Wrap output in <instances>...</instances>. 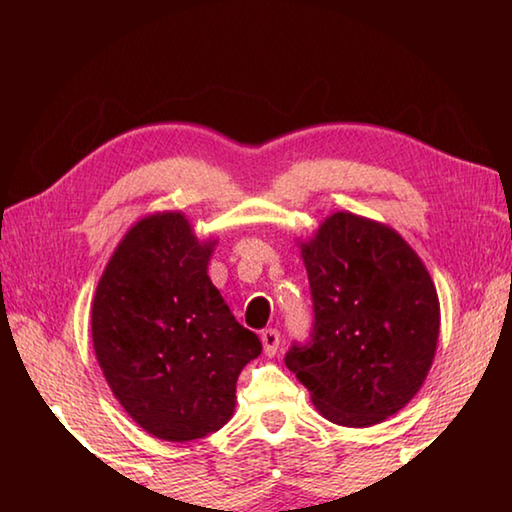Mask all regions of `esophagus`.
I'll return each mask as SVG.
<instances>
[{"mask_svg": "<svg viewBox=\"0 0 512 512\" xmlns=\"http://www.w3.org/2000/svg\"><path fill=\"white\" fill-rule=\"evenodd\" d=\"M262 343H264V352L268 354V357H273L277 348H280V332H277V329H273V327L264 329Z\"/></svg>", "mask_w": 512, "mask_h": 512, "instance_id": "obj_1", "label": "esophagus"}]
</instances>
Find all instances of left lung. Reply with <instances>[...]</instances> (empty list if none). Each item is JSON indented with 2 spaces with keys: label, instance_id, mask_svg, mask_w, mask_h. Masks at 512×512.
<instances>
[{
  "label": "left lung",
  "instance_id": "8db88e82",
  "mask_svg": "<svg viewBox=\"0 0 512 512\" xmlns=\"http://www.w3.org/2000/svg\"><path fill=\"white\" fill-rule=\"evenodd\" d=\"M314 323L284 363L343 427H370L420 391L438 343L427 268L395 230L336 212L302 246Z\"/></svg>",
  "mask_w": 512,
  "mask_h": 512
}]
</instances>
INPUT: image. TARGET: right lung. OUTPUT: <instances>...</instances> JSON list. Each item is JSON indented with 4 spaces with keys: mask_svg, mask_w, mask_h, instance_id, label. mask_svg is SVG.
<instances>
[{
    "mask_svg": "<svg viewBox=\"0 0 512 512\" xmlns=\"http://www.w3.org/2000/svg\"><path fill=\"white\" fill-rule=\"evenodd\" d=\"M214 244H198L183 214L146 216L103 271L92 343L112 393L151 436L187 443L235 411L241 368L262 354L207 275Z\"/></svg>",
    "mask_w": 512,
    "mask_h": 512,
    "instance_id": "add662e5",
    "label": "right lung"
}]
</instances>
